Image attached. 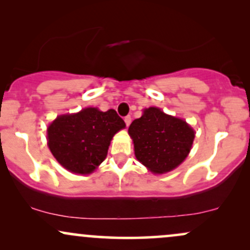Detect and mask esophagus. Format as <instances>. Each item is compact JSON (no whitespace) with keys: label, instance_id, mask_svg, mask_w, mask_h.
I'll use <instances>...</instances> for the list:
<instances>
[{"label":"esophagus","instance_id":"34e87169","mask_svg":"<svg viewBox=\"0 0 250 250\" xmlns=\"http://www.w3.org/2000/svg\"><path fill=\"white\" fill-rule=\"evenodd\" d=\"M125 125H130V122H131V116H130V115L125 116Z\"/></svg>","mask_w":250,"mask_h":250}]
</instances>
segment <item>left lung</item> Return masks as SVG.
Segmentation results:
<instances>
[{
  "label": "left lung",
  "mask_w": 250,
  "mask_h": 250,
  "mask_svg": "<svg viewBox=\"0 0 250 250\" xmlns=\"http://www.w3.org/2000/svg\"><path fill=\"white\" fill-rule=\"evenodd\" d=\"M128 133L133 139L136 159L157 174L176 168L187 157L195 137L186 121L154 107L134 120Z\"/></svg>",
  "instance_id": "8db88e82"
}]
</instances>
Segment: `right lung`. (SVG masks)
<instances>
[{
	"label": "right lung",
	"mask_w": 250,
	"mask_h": 250,
	"mask_svg": "<svg viewBox=\"0 0 250 250\" xmlns=\"http://www.w3.org/2000/svg\"><path fill=\"white\" fill-rule=\"evenodd\" d=\"M125 127L114 109L85 108L57 117L48 128V146L65 169L89 174L105 159L114 134Z\"/></svg>",
	"instance_id": "obj_1"
}]
</instances>
